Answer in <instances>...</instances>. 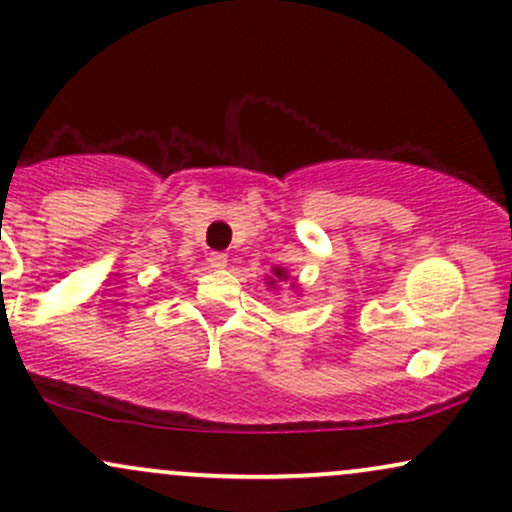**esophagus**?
Here are the masks:
<instances>
[{"instance_id": "obj_1", "label": "esophagus", "mask_w": 512, "mask_h": 512, "mask_svg": "<svg viewBox=\"0 0 512 512\" xmlns=\"http://www.w3.org/2000/svg\"><path fill=\"white\" fill-rule=\"evenodd\" d=\"M228 264V255L226 252H211L209 255V267L214 269H223Z\"/></svg>"}]
</instances>
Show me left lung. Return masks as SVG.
Instances as JSON below:
<instances>
[{
    "label": "left lung",
    "mask_w": 512,
    "mask_h": 512,
    "mask_svg": "<svg viewBox=\"0 0 512 512\" xmlns=\"http://www.w3.org/2000/svg\"><path fill=\"white\" fill-rule=\"evenodd\" d=\"M264 284H267L269 291H279L281 284H289L293 291L298 289L296 279H293V276L286 272L284 267H272V276H264Z\"/></svg>",
    "instance_id": "8db88e82"
}]
</instances>
